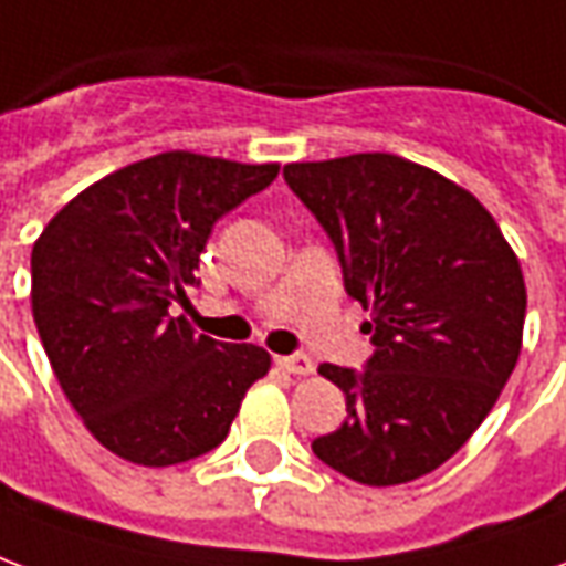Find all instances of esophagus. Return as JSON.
Segmentation results:
<instances>
[{
  "label": "esophagus",
  "instance_id": "obj_1",
  "mask_svg": "<svg viewBox=\"0 0 566 566\" xmlns=\"http://www.w3.org/2000/svg\"><path fill=\"white\" fill-rule=\"evenodd\" d=\"M276 366L286 368L290 375H311L314 371V359L307 354H292V356H280Z\"/></svg>",
  "mask_w": 566,
  "mask_h": 566
}]
</instances>
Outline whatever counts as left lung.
Wrapping results in <instances>:
<instances>
[{
    "instance_id": "1",
    "label": "left lung",
    "mask_w": 566,
    "mask_h": 566,
    "mask_svg": "<svg viewBox=\"0 0 566 566\" xmlns=\"http://www.w3.org/2000/svg\"><path fill=\"white\" fill-rule=\"evenodd\" d=\"M283 179L332 240L347 295L371 307L366 366H319L347 418L311 448L359 484L420 479L479 430L518 363V259L469 191L396 155L286 164Z\"/></svg>"
}]
</instances>
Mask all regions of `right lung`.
<instances>
[{"label": "right lung", "mask_w": 566, "mask_h": 566, "mask_svg": "<svg viewBox=\"0 0 566 566\" xmlns=\"http://www.w3.org/2000/svg\"><path fill=\"white\" fill-rule=\"evenodd\" d=\"M276 164L164 151L99 179L33 247V319L84 427L112 454L174 467L226 442L268 375L255 344L198 335L176 304L198 290L212 226L274 182Z\"/></svg>", "instance_id": "right-lung-1"}]
</instances>
